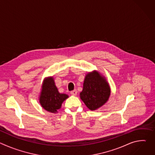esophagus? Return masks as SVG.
I'll use <instances>...</instances> for the list:
<instances>
[{"label":"esophagus","instance_id":"34e87169","mask_svg":"<svg viewBox=\"0 0 155 155\" xmlns=\"http://www.w3.org/2000/svg\"><path fill=\"white\" fill-rule=\"evenodd\" d=\"M71 94L72 95V96H76L77 94V91L76 90H74V91H72L71 92Z\"/></svg>","mask_w":155,"mask_h":155}]
</instances>
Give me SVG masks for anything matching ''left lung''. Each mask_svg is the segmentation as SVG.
<instances>
[{"instance_id":"left-lung-1","label":"left lung","mask_w":155,"mask_h":155,"mask_svg":"<svg viewBox=\"0 0 155 155\" xmlns=\"http://www.w3.org/2000/svg\"><path fill=\"white\" fill-rule=\"evenodd\" d=\"M110 95V87L105 78L94 71L85 76L80 99L91 110H96L104 105Z\"/></svg>"}]
</instances>
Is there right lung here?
Wrapping results in <instances>:
<instances>
[{"label": "right lung", "instance_id": "1", "mask_svg": "<svg viewBox=\"0 0 155 155\" xmlns=\"http://www.w3.org/2000/svg\"><path fill=\"white\" fill-rule=\"evenodd\" d=\"M68 97V95L59 93L53 77L44 79L39 97V102L45 110L51 113H58V110L61 107L62 102Z\"/></svg>", "mask_w": 155, "mask_h": 155}]
</instances>
